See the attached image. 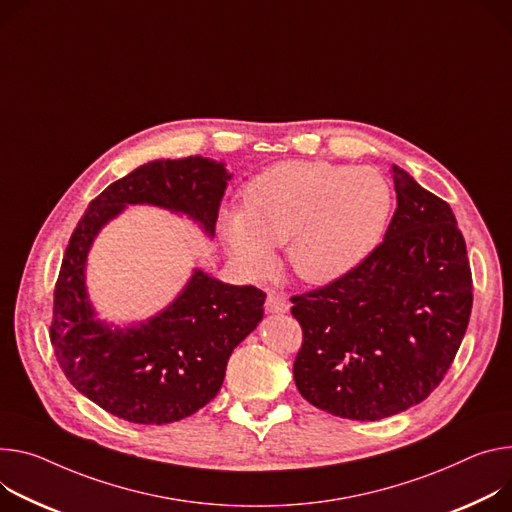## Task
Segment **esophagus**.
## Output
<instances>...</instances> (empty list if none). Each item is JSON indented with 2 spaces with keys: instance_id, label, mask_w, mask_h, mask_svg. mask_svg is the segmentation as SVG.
Returning a JSON list of instances; mask_svg holds the SVG:
<instances>
[{
  "instance_id": "34e87169",
  "label": "esophagus",
  "mask_w": 512,
  "mask_h": 512,
  "mask_svg": "<svg viewBox=\"0 0 512 512\" xmlns=\"http://www.w3.org/2000/svg\"><path fill=\"white\" fill-rule=\"evenodd\" d=\"M265 308H267L269 312H275V314H284V312L290 310V300H288V296H286L284 292L271 290V292L267 294Z\"/></svg>"
}]
</instances>
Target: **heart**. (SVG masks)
<instances>
[{
  "label": "heart",
  "instance_id": "obj_1",
  "mask_svg": "<svg viewBox=\"0 0 512 512\" xmlns=\"http://www.w3.org/2000/svg\"><path fill=\"white\" fill-rule=\"evenodd\" d=\"M394 206L388 179L371 167L286 161L255 175L243 208L220 214L226 247L247 273L275 265V245L288 243L296 273L327 284L351 273L380 245Z\"/></svg>",
  "mask_w": 512,
  "mask_h": 512
}]
</instances>
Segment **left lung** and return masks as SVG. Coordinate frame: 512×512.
Returning a JSON list of instances; mask_svg holds the SVG:
<instances>
[{
  "mask_svg": "<svg viewBox=\"0 0 512 512\" xmlns=\"http://www.w3.org/2000/svg\"><path fill=\"white\" fill-rule=\"evenodd\" d=\"M398 208L384 241L329 286L292 296L300 394L351 421L423 402L445 378L472 314V271L447 202L392 165Z\"/></svg>",
  "mask_w": 512,
  "mask_h": 512,
  "instance_id": "1",
  "label": "left lung"
}]
</instances>
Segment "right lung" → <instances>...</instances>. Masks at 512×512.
I'll return each instance as SVG.
<instances>
[{"mask_svg": "<svg viewBox=\"0 0 512 512\" xmlns=\"http://www.w3.org/2000/svg\"><path fill=\"white\" fill-rule=\"evenodd\" d=\"M228 179L224 163L198 155L151 161L91 200L69 239L55 286L51 343L77 392L128 423L167 425L206 406L222 386L232 349L261 322L265 292L194 269L157 316L112 329L96 318L85 288L91 243L132 204L185 214L214 237Z\"/></svg>", "mask_w": 512, "mask_h": 512, "instance_id": "1", "label": "right lung"}]
</instances>
